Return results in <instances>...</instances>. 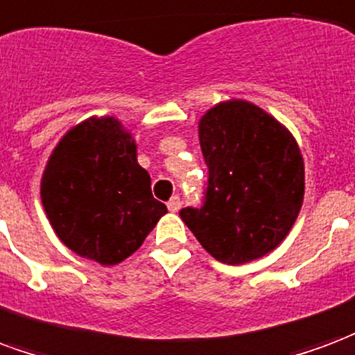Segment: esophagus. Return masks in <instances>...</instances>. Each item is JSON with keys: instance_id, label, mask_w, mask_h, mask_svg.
Returning a JSON list of instances; mask_svg holds the SVG:
<instances>
[{"instance_id": "esophagus-1", "label": "esophagus", "mask_w": 355, "mask_h": 355, "mask_svg": "<svg viewBox=\"0 0 355 355\" xmlns=\"http://www.w3.org/2000/svg\"><path fill=\"white\" fill-rule=\"evenodd\" d=\"M167 209H169L171 212H178V209H180V199L175 196V198H171L169 201H167Z\"/></svg>"}]
</instances>
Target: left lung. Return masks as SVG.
I'll use <instances>...</instances> for the list:
<instances>
[{
    "label": "left lung",
    "instance_id": "1",
    "mask_svg": "<svg viewBox=\"0 0 355 355\" xmlns=\"http://www.w3.org/2000/svg\"><path fill=\"white\" fill-rule=\"evenodd\" d=\"M209 165L207 201L180 218L212 258L241 265L282 243L304 198L297 141L277 118L246 99L220 101L199 118Z\"/></svg>",
    "mask_w": 355,
    "mask_h": 355
}]
</instances>
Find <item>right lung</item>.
<instances>
[{
	"instance_id": "right-lung-1",
	"label": "right lung",
	"mask_w": 355,
	"mask_h": 355,
	"mask_svg": "<svg viewBox=\"0 0 355 355\" xmlns=\"http://www.w3.org/2000/svg\"><path fill=\"white\" fill-rule=\"evenodd\" d=\"M41 201L58 239L107 267L130 258L167 212L152 198L133 133L114 116L65 131L44 165Z\"/></svg>"
}]
</instances>
